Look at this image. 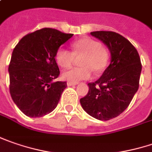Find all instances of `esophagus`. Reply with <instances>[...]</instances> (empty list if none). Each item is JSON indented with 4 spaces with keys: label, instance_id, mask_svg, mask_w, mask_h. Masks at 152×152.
I'll return each mask as SVG.
<instances>
[{
    "label": "esophagus",
    "instance_id": "esophagus-1",
    "mask_svg": "<svg viewBox=\"0 0 152 152\" xmlns=\"http://www.w3.org/2000/svg\"><path fill=\"white\" fill-rule=\"evenodd\" d=\"M78 83H72V82H67V85L68 86H74V85H77Z\"/></svg>",
    "mask_w": 152,
    "mask_h": 152
}]
</instances>
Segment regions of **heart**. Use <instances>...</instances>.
<instances>
[{"instance_id": "1", "label": "heart", "mask_w": 152, "mask_h": 152, "mask_svg": "<svg viewBox=\"0 0 152 152\" xmlns=\"http://www.w3.org/2000/svg\"><path fill=\"white\" fill-rule=\"evenodd\" d=\"M72 48L73 52L59 48L55 54L56 62L63 68H69L72 65L75 56L83 55L80 61V64L83 67L65 70L62 74L64 80L73 83L87 80L92 76V69L99 72L106 66L108 53L101 43L94 39L83 38L77 40L72 43Z\"/></svg>"}]
</instances>
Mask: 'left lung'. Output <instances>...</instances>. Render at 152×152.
<instances>
[{
	"label": "left lung",
	"instance_id": "obj_1",
	"mask_svg": "<svg viewBox=\"0 0 152 152\" xmlns=\"http://www.w3.org/2000/svg\"><path fill=\"white\" fill-rule=\"evenodd\" d=\"M110 53V64L101 77L89 83L80 99L83 110L100 121L115 118L128 108L138 91L142 65L138 51L128 39L113 31L91 32Z\"/></svg>",
	"mask_w": 152,
	"mask_h": 152
}]
</instances>
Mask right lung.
I'll return each instance as SVG.
<instances>
[{
	"mask_svg": "<svg viewBox=\"0 0 152 152\" xmlns=\"http://www.w3.org/2000/svg\"><path fill=\"white\" fill-rule=\"evenodd\" d=\"M73 37L51 28L27 34L12 51L8 67L11 96L24 115L41 117L56 108L66 82H54L59 76L55 54Z\"/></svg>",
	"mask_w": 152,
	"mask_h": 152,
	"instance_id": "obj_1",
	"label": "right lung"
}]
</instances>
